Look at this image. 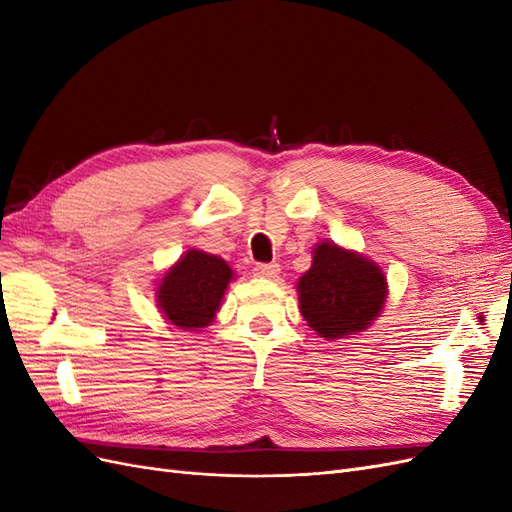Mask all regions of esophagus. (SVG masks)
Segmentation results:
<instances>
[{"mask_svg":"<svg viewBox=\"0 0 512 512\" xmlns=\"http://www.w3.org/2000/svg\"><path fill=\"white\" fill-rule=\"evenodd\" d=\"M254 275L260 280H273V277L280 275V265L277 262H269V265H256Z\"/></svg>","mask_w":512,"mask_h":512,"instance_id":"1","label":"esophagus"}]
</instances>
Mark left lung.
Listing matches in <instances>:
<instances>
[{
	"label": "left lung",
	"mask_w": 512,
	"mask_h": 512,
	"mask_svg": "<svg viewBox=\"0 0 512 512\" xmlns=\"http://www.w3.org/2000/svg\"><path fill=\"white\" fill-rule=\"evenodd\" d=\"M297 294L307 327L335 342L371 327L382 314L389 282L371 258L320 241L312 250V267L299 277Z\"/></svg>",
	"instance_id": "obj_1"
}]
</instances>
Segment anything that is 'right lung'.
Segmentation results:
<instances>
[{"label": "right lung", "mask_w": 512, "mask_h": 512, "mask_svg": "<svg viewBox=\"0 0 512 512\" xmlns=\"http://www.w3.org/2000/svg\"><path fill=\"white\" fill-rule=\"evenodd\" d=\"M232 280L235 271L224 258L192 247L158 280L156 303L173 327L200 331L215 320Z\"/></svg>", "instance_id": "add662e5"}]
</instances>
